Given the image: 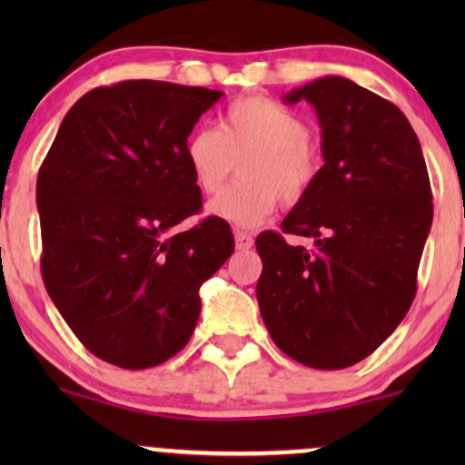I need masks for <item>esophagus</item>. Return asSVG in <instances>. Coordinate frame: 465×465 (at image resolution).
Wrapping results in <instances>:
<instances>
[{"instance_id": "1", "label": "esophagus", "mask_w": 465, "mask_h": 465, "mask_svg": "<svg viewBox=\"0 0 465 465\" xmlns=\"http://www.w3.org/2000/svg\"><path fill=\"white\" fill-rule=\"evenodd\" d=\"M233 238H236V249H251L253 247V236L249 232H242V229H236L233 232Z\"/></svg>"}]
</instances>
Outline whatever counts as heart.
Masks as SVG:
<instances>
[{"label":"heart","mask_w":465,"mask_h":465,"mask_svg":"<svg viewBox=\"0 0 465 465\" xmlns=\"http://www.w3.org/2000/svg\"><path fill=\"white\" fill-rule=\"evenodd\" d=\"M240 159L242 179L210 205V214L238 227L264 223L280 199L300 203L323 165L302 115L264 95L236 100L223 114L221 129L199 126L185 140V162L203 194L225 188Z\"/></svg>","instance_id":"b5f03b06"}]
</instances>
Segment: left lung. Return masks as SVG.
<instances>
[{
	"mask_svg": "<svg viewBox=\"0 0 465 465\" xmlns=\"http://www.w3.org/2000/svg\"><path fill=\"white\" fill-rule=\"evenodd\" d=\"M284 100L314 106L325 163L282 233L255 240L260 312L291 359L343 370L367 359L413 303L433 223L429 170L402 111L348 78L312 80ZM284 232L315 244L292 248Z\"/></svg>",
	"mask_w": 465,
	"mask_h": 465,
	"instance_id": "1",
	"label": "left lung"
}]
</instances>
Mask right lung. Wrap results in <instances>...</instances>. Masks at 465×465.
Wrapping results in <instances>:
<instances>
[{"instance_id":"obj_1","label":"right lung","mask_w":465,"mask_h":465,"mask_svg":"<svg viewBox=\"0 0 465 465\" xmlns=\"http://www.w3.org/2000/svg\"><path fill=\"white\" fill-rule=\"evenodd\" d=\"M205 87L122 80L84 94L36 179L41 275L92 354L124 370L162 365L185 348L199 288L233 253L232 229L201 212L185 140L221 98Z\"/></svg>"}]
</instances>
